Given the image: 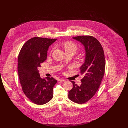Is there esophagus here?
Segmentation results:
<instances>
[{"instance_id":"34e87169","label":"esophagus","mask_w":128,"mask_h":128,"mask_svg":"<svg viewBox=\"0 0 128 128\" xmlns=\"http://www.w3.org/2000/svg\"><path fill=\"white\" fill-rule=\"evenodd\" d=\"M58 81L60 82H65L66 80H65L63 79H62V78H60L58 80Z\"/></svg>"}]
</instances>
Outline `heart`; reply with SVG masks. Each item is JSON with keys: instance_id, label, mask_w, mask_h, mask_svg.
I'll list each match as a JSON object with an SVG mask.
<instances>
[{"instance_id": "1", "label": "heart", "mask_w": 128, "mask_h": 128, "mask_svg": "<svg viewBox=\"0 0 128 128\" xmlns=\"http://www.w3.org/2000/svg\"><path fill=\"white\" fill-rule=\"evenodd\" d=\"M64 47L66 51L73 50L75 52L77 49V46L76 44L72 42H67L64 43Z\"/></svg>"}]
</instances>
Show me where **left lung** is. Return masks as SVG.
Returning <instances> with one entry per match:
<instances>
[{
  "mask_svg": "<svg viewBox=\"0 0 128 128\" xmlns=\"http://www.w3.org/2000/svg\"><path fill=\"white\" fill-rule=\"evenodd\" d=\"M72 38L84 46V62L80 67L84 78L80 86L71 81L73 88L68 92V96L74 102L82 104L91 99L98 91L104 73L106 62L103 48L96 38L86 36Z\"/></svg>",
  "mask_w": 128,
  "mask_h": 128,
  "instance_id": "obj_1",
  "label": "left lung"
}]
</instances>
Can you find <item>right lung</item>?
Returning a JSON list of instances; mask_svg holds the SVG:
<instances>
[{"label": "right lung", "instance_id": "obj_1", "mask_svg": "<svg viewBox=\"0 0 128 128\" xmlns=\"http://www.w3.org/2000/svg\"><path fill=\"white\" fill-rule=\"evenodd\" d=\"M56 39L36 37L25 43L18 58V70L25 96L38 105L48 102L53 98V87L57 80L53 77L42 78L37 68L46 60L49 47Z\"/></svg>", "mask_w": 128, "mask_h": 128}]
</instances>
